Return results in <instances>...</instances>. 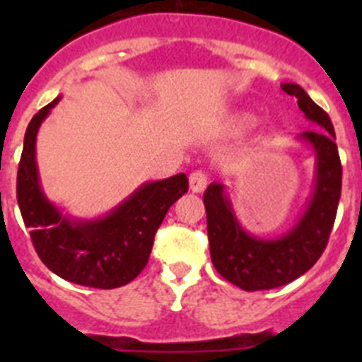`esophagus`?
<instances>
[{
    "label": "esophagus",
    "mask_w": 362,
    "mask_h": 362,
    "mask_svg": "<svg viewBox=\"0 0 362 362\" xmlns=\"http://www.w3.org/2000/svg\"><path fill=\"white\" fill-rule=\"evenodd\" d=\"M188 183H190V190L194 194H201L206 188V174L201 170L192 172L190 177H188Z\"/></svg>",
    "instance_id": "1"
}]
</instances>
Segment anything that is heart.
I'll return each instance as SVG.
<instances>
[{"instance_id": "obj_1", "label": "heart", "mask_w": 362, "mask_h": 362, "mask_svg": "<svg viewBox=\"0 0 362 362\" xmlns=\"http://www.w3.org/2000/svg\"><path fill=\"white\" fill-rule=\"evenodd\" d=\"M255 123H257V117L252 116V114H245V112L232 114L228 117V129L232 132H245V130L252 129Z\"/></svg>"}]
</instances>
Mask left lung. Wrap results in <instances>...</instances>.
Returning a JSON list of instances; mask_svg holds the SVG:
<instances>
[{
  "mask_svg": "<svg viewBox=\"0 0 362 362\" xmlns=\"http://www.w3.org/2000/svg\"><path fill=\"white\" fill-rule=\"evenodd\" d=\"M281 88L296 98L306 119L321 129L297 136L315 153L313 190L303 216L281 238H255L239 223L225 185H209L203 196L214 267L226 281L246 292L292 283L317 263L330 238L341 197L343 166L330 117L296 83H283Z\"/></svg>",
  "mask_w": 362,
  "mask_h": 362,
  "instance_id": "1",
  "label": "left lung"
}]
</instances>
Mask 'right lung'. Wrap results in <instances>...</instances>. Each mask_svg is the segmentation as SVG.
Masks as SVG:
<instances>
[{
    "label": "right lung",
    "mask_w": 362,
    "mask_h": 362,
    "mask_svg": "<svg viewBox=\"0 0 362 362\" xmlns=\"http://www.w3.org/2000/svg\"><path fill=\"white\" fill-rule=\"evenodd\" d=\"M62 95L28 123L18 168V204L32 245L45 267L70 283L92 288H117L146 267L153 235L166 212L188 192L185 174L150 181L98 219L65 216L45 196L36 163V137Z\"/></svg>",
    "instance_id": "add662e5"
}]
</instances>
